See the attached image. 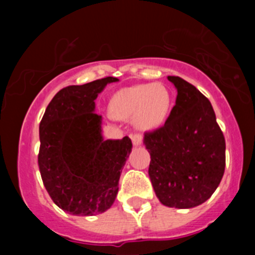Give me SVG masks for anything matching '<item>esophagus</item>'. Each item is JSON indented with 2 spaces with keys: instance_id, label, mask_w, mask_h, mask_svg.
<instances>
[{
  "instance_id": "1",
  "label": "esophagus",
  "mask_w": 255,
  "mask_h": 255,
  "mask_svg": "<svg viewBox=\"0 0 255 255\" xmlns=\"http://www.w3.org/2000/svg\"><path fill=\"white\" fill-rule=\"evenodd\" d=\"M130 139H132L133 145H140L142 144V135L140 134H132Z\"/></svg>"
}]
</instances>
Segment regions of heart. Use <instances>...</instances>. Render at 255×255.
<instances>
[{
  "label": "heart",
  "instance_id": "heart-1",
  "mask_svg": "<svg viewBox=\"0 0 255 255\" xmlns=\"http://www.w3.org/2000/svg\"><path fill=\"white\" fill-rule=\"evenodd\" d=\"M171 106V96L163 84H140L126 87L113 95L110 110L115 118L133 120L135 127L151 130L165 122Z\"/></svg>",
  "mask_w": 255,
  "mask_h": 255
}]
</instances>
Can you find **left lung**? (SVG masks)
Wrapping results in <instances>:
<instances>
[{"label": "left lung", "mask_w": 255, "mask_h": 255, "mask_svg": "<svg viewBox=\"0 0 255 255\" xmlns=\"http://www.w3.org/2000/svg\"><path fill=\"white\" fill-rule=\"evenodd\" d=\"M175 106L163 127L144 134L149 177L163 205L191 208L212 196L226 166V142L208 99L179 76Z\"/></svg>", "instance_id": "1"}]
</instances>
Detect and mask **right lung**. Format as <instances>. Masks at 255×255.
Returning a JSON list of instances; mask_svg holds the SVG:
<instances>
[{
  "instance_id": "right-lung-1",
  "label": "right lung",
  "mask_w": 255,
  "mask_h": 255,
  "mask_svg": "<svg viewBox=\"0 0 255 255\" xmlns=\"http://www.w3.org/2000/svg\"><path fill=\"white\" fill-rule=\"evenodd\" d=\"M117 78L95 80L61 89L45 110L39 125L38 165L54 204L75 216L109 210L132 150V140L102 137V117L95 100Z\"/></svg>"
}]
</instances>
